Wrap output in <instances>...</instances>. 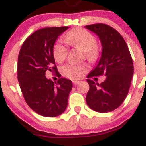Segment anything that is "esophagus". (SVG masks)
<instances>
[{
  "mask_svg": "<svg viewBox=\"0 0 146 146\" xmlns=\"http://www.w3.org/2000/svg\"><path fill=\"white\" fill-rule=\"evenodd\" d=\"M72 83H73V85H74V86H76V85L79 84L80 81H72Z\"/></svg>",
  "mask_w": 146,
  "mask_h": 146,
  "instance_id": "obj_1",
  "label": "esophagus"
}]
</instances>
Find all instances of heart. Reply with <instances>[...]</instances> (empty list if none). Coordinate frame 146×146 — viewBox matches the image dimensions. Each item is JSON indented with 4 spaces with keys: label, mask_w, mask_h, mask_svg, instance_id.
Wrapping results in <instances>:
<instances>
[{
    "label": "heart",
    "mask_w": 146,
    "mask_h": 146,
    "mask_svg": "<svg viewBox=\"0 0 146 146\" xmlns=\"http://www.w3.org/2000/svg\"><path fill=\"white\" fill-rule=\"evenodd\" d=\"M64 41L69 46L80 49L84 52L86 58L91 62L97 60L99 50L96 46V39L94 35L82 28H74L67 32ZM69 49L61 41H58L53 47V57L55 61L61 63L65 60ZM88 68L86 65H74L67 64L60 68L64 77L72 80L80 79L86 73Z\"/></svg>",
    "instance_id": "1"
}]
</instances>
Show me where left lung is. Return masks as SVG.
Returning <instances> with one entry per match:
<instances>
[{
  "instance_id": "obj_1",
  "label": "left lung",
  "mask_w": 146,
  "mask_h": 146,
  "mask_svg": "<svg viewBox=\"0 0 146 146\" xmlns=\"http://www.w3.org/2000/svg\"><path fill=\"white\" fill-rule=\"evenodd\" d=\"M85 27L96 33L102 44L101 59L87 76L89 91L86 102L94 111L111 112L123 103L128 94L134 73L132 58L125 40L113 27L103 23ZM101 75L106 79L100 84L90 80Z\"/></svg>"
}]
</instances>
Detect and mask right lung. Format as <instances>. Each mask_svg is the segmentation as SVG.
Instances as JSON below:
<instances>
[{
	"mask_svg": "<svg viewBox=\"0 0 146 146\" xmlns=\"http://www.w3.org/2000/svg\"><path fill=\"white\" fill-rule=\"evenodd\" d=\"M68 27L44 28L23 42L18 55L17 79L28 106L44 117H56L65 111L71 80L59 78L56 82L45 77L47 71L60 77L53 57V46Z\"/></svg>",
	"mask_w": 146,
	"mask_h": 146,
	"instance_id": "1",
	"label": "right lung"
}]
</instances>
